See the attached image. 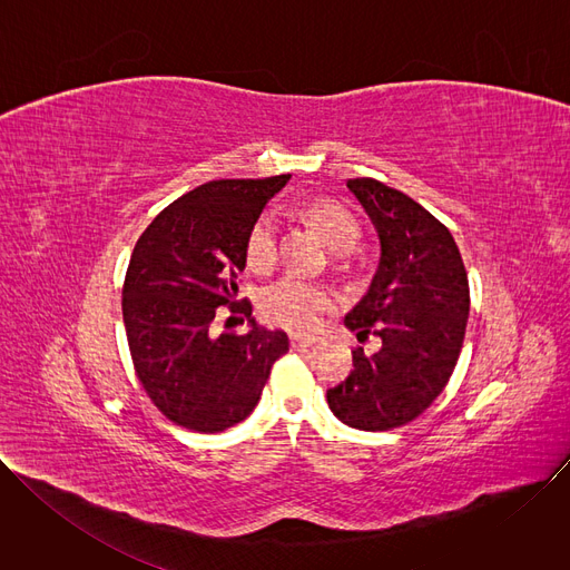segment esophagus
<instances>
[{"mask_svg": "<svg viewBox=\"0 0 570 570\" xmlns=\"http://www.w3.org/2000/svg\"><path fill=\"white\" fill-rule=\"evenodd\" d=\"M315 343H317V338H311V336H299V334H291V347H293V350L313 347Z\"/></svg>", "mask_w": 570, "mask_h": 570, "instance_id": "34e87169", "label": "esophagus"}]
</instances>
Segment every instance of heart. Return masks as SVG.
I'll list each match as a JSON object with an SVG mask.
<instances>
[{"mask_svg":"<svg viewBox=\"0 0 570 570\" xmlns=\"http://www.w3.org/2000/svg\"><path fill=\"white\" fill-rule=\"evenodd\" d=\"M302 212L336 250L352 248L361 234L354 212L334 198H315L306 203ZM243 253H246V264L253 273H268L275 266L279 253V223L275 214L264 212L253 220ZM330 304V291L297 277H284L264 291L262 315L275 327L306 334L315 327L317 315Z\"/></svg>","mask_w":570,"mask_h":570,"instance_id":"b5f03b06","label":"heart"}]
</instances>
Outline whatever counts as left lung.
I'll list each match as a JSON object with an SVG mask.
<instances>
[{
    "instance_id": "1",
    "label": "left lung",
    "mask_w": 570,
    "mask_h": 570,
    "mask_svg": "<svg viewBox=\"0 0 570 570\" xmlns=\"http://www.w3.org/2000/svg\"><path fill=\"white\" fill-rule=\"evenodd\" d=\"M372 218L381 259L370 291L345 315L358 341L350 376L327 390L332 413L358 431H390L420 417L449 383L464 341L469 279L446 225L374 178L347 180Z\"/></svg>"
}]
</instances>
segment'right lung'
<instances>
[{
    "label": "right lung",
    "instance_id": "1",
    "mask_svg": "<svg viewBox=\"0 0 570 570\" xmlns=\"http://www.w3.org/2000/svg\"><path fill=\"white\" fill-rule=\"evenodd\" d=\"M288 180L205 183L161 209L137 240L121 297L128 347L146 394L178 426L220 433L246 420L288 352L284 332L255 320L248 334L214 332L218 306L253 315L248 299L236 302L234 279L246 268L253 220Z\"/></svg>",
    "mask_w": 570,
    "mask_h": 570
}]
</instances>
